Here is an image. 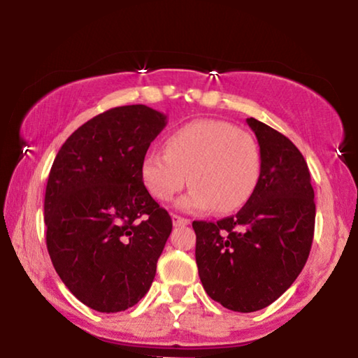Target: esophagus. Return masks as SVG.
Instances as JSON below:
<instances>
[{"instance_id": "34e87169", "label": "esophagus", "mask_w": 358, "mask_h": 358, "mask_svg": "<svg viewBox=\"0 0 358 358\" xmlns=\"http://www.w3.org/2000/svg\"><path fill=\"white\" fill-rule=\"evenodd\" d=\"M189 223H190V220L179 217V215H173V224H174V227H187Z\"/></svg>"}]
</instances>
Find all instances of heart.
I'll return each instance as SVG.
<instances>
[{
  "instance_id": "obj_1",
  "label": "heart",
  "mask_w": 358,
  "mask_h": 358,
  "mask_svg": "<svg viewBox=\"0 0 358 358\" xmlns=\"http://www.w3.org/2000/svg\"><path fill=\"white\" fill-rule=\"evenodd\" d=\"M261 169V148L252 135L229 122L199 119L168 136L166 153L145 155L141 180L155 199L168 202L185 187L189 176L192 189L179 199V208L231 213L251 199Z\"/></svg>"
}]
</instances>
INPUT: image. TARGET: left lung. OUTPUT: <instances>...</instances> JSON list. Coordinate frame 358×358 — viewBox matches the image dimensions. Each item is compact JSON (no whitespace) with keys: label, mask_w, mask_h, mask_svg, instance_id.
Segmentation results:
<instances>
[{"label":"left lung","mask_w":358,"mask_h":358,"mask_svg":"<svg viewBox=\"0 0 358 358\" xmlns=\"http://www.w3.org/2000/svg\"><path fill=\"white\" fill-rule=\"evenodd\" d=\"M262 156L261 179L233 217L194 222L195 261L207 295L231 311L262 310L290 288L305 267L315 234V190L300 150L248 119Z\"/></svg>","instance_id":"1"}]
</instances>
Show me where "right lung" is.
I'll list each match as a JSON object with an SVG mask.
<instances>
[{
  "instance_id": "obj_1",
  "label": "right lung",
  "mask_w": 358,
  "mask_h": 358,
  "mask_svg": "<svg viewBox=\"0 0 358 358\" xmlns=\"http://www.w3.org/2000/svg\"><path fill=\"white\" fill-rule=\"evenodd\" d=\"M164 127L148 106L114 107L73 131L52 164L48 254L68 290L96 311H125L153 283L173 220L146 190L141 161Z\"/></svg>"
}]
</instances>
